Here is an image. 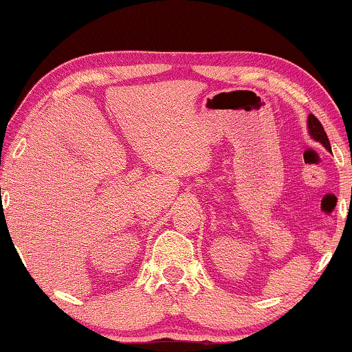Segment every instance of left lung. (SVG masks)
<instances>
[{
    "label": "left lung",
    "instance_id": "obj_1",
    "mask_svg": "<svg viewBox=\"0 0 352 352\" xmlns=\"http://www.w3.org/2000/svg\"><path fill=\"white\" fill-rule=\"evenodd\" d=\"M308 129H309V135L313 137L314 140H318V142H321L331 152V144H329L328 135H326L324 132V127H322V124L319 122L318 117L314 114L308 116Z\"/></svg>",
    "mask_w": 352,
    "mask_h": 352
}]
</instances>
